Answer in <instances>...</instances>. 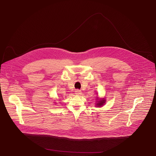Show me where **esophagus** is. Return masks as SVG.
I'll return each instance as SVG.
<instances>
[{"instance_id": "34e87169", "label": "esophagus", "mask_w": 156, "mask_h": 156, "mask_svg": "<svg viewBox=\"0 0 156 156\" xmlns=\"http://www.w3.org/2000/svg\"><path fill=\"white\" fill-rule=\"evenodd\" d=\"M75 94H76V95H81V94H82V91H81L80 90L77 89V90H76V91H75Z\"/></svg>"}]
</instances>
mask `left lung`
Instances as JSON below:
<instances>
[{
	"instance_id": "left-lung-1",
	"label": "left lung",
	"mask_w": 156,
	"mask_h": 156,
	"mask_svg": "<svg viewBox=\"0 0 156 156\" xmlns=\"http://www.w3.org/2000/svg\"><path fill=\"white\" fill-rule=\"evenodd\" d=\"M97 99H98L97 98ZM97 103H96V106H97V107H102L104 105H105V103H106L105 101H106V100L103 98H102V99H100V100H97Z\"/></svg>"
}]
</instances>
